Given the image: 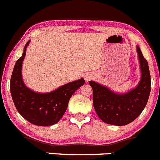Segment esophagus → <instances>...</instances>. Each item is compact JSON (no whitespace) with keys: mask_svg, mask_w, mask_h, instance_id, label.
<instances>
[{"mask_svg":"<svg viewBox=\"0 0 160 160\" xmlns=\"http://www.w3.org/2000/svg\"><path fill=\"white\" fill-rule=\"evenodd\" d=\"M93 78V75H92V74H90V73H88V74H86L84 77V79H85V81L86 82H88L90 81Z\"/></svg>","mask_w":160,"mask_h":160,"instance_id":"1","label":"esophagus"}]
</instances>
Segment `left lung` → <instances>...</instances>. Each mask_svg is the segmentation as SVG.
Instances as JSON below:
<instances>
[{"mask_svg": "<svg viewBox=\"0 0 160 160\" xmlns=\"http://www.w3.org/2000/svg\"><path fill=\"white\" fill-rule=\"evenodd\" d=\"M141 65V79L136 88L125 94L114 93L94 81L89 82L93 89V105L98 118L110 125H125L135 120L146 107L151 92V77L147 60L137 46Z\"/></svg>", "mask_w": 160, "mask_h": 160, "instance_id": "8db88e82", "label": "left lung"}]
</instances>
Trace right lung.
<instances>
[{
	"label": "right lung",
	"mask_w": 160,
	"mask_h": 160,
	"mask_svg": "<svg viewBox=\"0 0 160 160\" xmlns=\"http://www.w3.org/2000/svg\"><path fill=\"white\" fill-rule=\"evenodd\" d=\"M27 42L23 55L16 61L10 81L12 98L16 110L27 121L35 125L49 126L58 123L66 111L73 93L84 83L80 80L66 83L49 93H36L27 88L22 80V63L26 55Z\"/></svg>",
	"instance_id": "obj_1"
}]
</instances>
